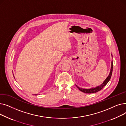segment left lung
<instances>
[{
  "label": "left lung",
  "instance_id": "1",
  "mask_svg": "<svg viewBox=\"0 0 126 126\" xmlns=\"http://www.w3.org/2000/svg\"><path fill=\"white\" fill-rule=\"evenodd\" d=\"M112 70H113V62L112 61L111 62V70H110V72L108 76V77L106 78V79L104 81V82L103 83V84L102 85H101L100 86H98L95 87V88H91V89H83V88H81L80 87H79L78 86L76 85V86L77 87V88L80 90V91H81L82 92H84V93L86 94H93V93H95L96 92H98L99 91H100L102 89H103V88L106 85H107V84L108 83V82L109 81V80H110V78L112 76Z\"/></svg>",
  "mask_w": 126,
  "mask_h": 126
}]
</instances>
